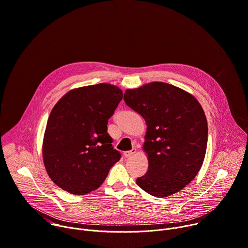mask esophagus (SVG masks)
Instances as JSON below:
<instances>
[{"label":"esophagus","mask_w":248,"mask_h":248,"mask_svg":"<svg viewBox=\"0 0 248 248\" xmlns=\"http://www.w3.org/2000/svg\"><path fill=\"white\" fill-rule=\"evenodd\" d=\"M135 153H136V149L133 148V149L130 150V151H125V152L124 153V155L125 157H129V156H132Z\"/></svg>","instance_id":"esophagus-1"}]
</instances>
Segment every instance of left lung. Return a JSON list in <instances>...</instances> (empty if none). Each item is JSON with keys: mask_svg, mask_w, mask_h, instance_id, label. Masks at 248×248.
I'll list each match as a JSON object with an SVG mask.
<instances>
[{"mask_svg": "<svg viewBox=\"0 0 248 248\" xmlns=\"http://www.w3.org/2000/svg\"><path fill=\"white\" fill-rule=\"evenodd\" d=\"M124 100L148 125L143 147L149 167L136 184L156 198L181 191L200 171L206 152L208 127L201 104L185 91L158 81L127 90Z\"/></svg>", "mask_w": 248, "mask_h": 248, "instance_id": "8db88e82", "label": "left lung"}]
</instances>
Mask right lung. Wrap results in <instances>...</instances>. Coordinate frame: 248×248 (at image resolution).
<instances>
[{"mask_svg": "<svg viewBox=\"0 0 248 248\" xmlns=\"http://www.w3.org/2000/svg\"><path fill=\"white\" fill-rule=\"evenodd\" d=\"M122 99L119 88L98 84L73 90L55 104L46 124L43 156L58 187L85 195L104 182L122 156L107 132L108 120Z\"/></svg>", "mask_w": 248, "mask_h": 248, "instance_id": "add662e5", "label": "right lung"}]
</instances>
